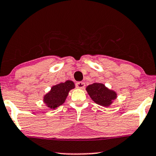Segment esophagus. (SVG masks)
Listing matches in <instances>:
<instances>
[{
  "label": "esophagus",
  "instance_id": "obj_1",
  "mask_svg": "<svg viewBox=\"0 0 156 156\" xmlns=\"http://www.w3.org/2000/svg\"><path fill=\"white\" fill-rule=\"evenodd\" d=\"M76 87L79 89H84L85 87V83L83 82H78L76 83Z\"/></svg>",
  "mask_w": 156,
  "mask_h": 156
}]
</instances>
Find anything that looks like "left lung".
Masks as SVG:
<instances>
[{
    "label": "left lung",
    "instance_id": "left-lung-1",
    "mask_svg": "<svg viewBox=\"0 0 156 156\" xmlns=\"http://www.w3.org/2000/svg\"><path fill=\"white\" fill-rule=\"evenodd\" d=\"M86 90L94 102L103 107H109L117 98V93L109 90L102 83L90 84L87 87Z\"/></svg>",
    "mask_w": 156,
    "mask_h": 156
}]
</instances>
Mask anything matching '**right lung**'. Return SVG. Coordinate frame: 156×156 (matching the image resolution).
I'll use <instances>...</instances> for the list:
<instances>
[{
	"mask_svg": "<svg viewBox=\"0 0 156 156\" xmlns=\"http://www.w3.org/2000/svg\"><path fill=\"white\" fill-rule=\"evenodd\" d=\"M74 87V83L70 80L54 85L52 87L51 90L44 95V102L48 108L51 109L58 108L65 102L69 91Z\"/></svg>",
	"mask_w": 156,
	"mask_h": 156,
	"instance_id": "1",
	"label": "right lung"
}]
</instances>
